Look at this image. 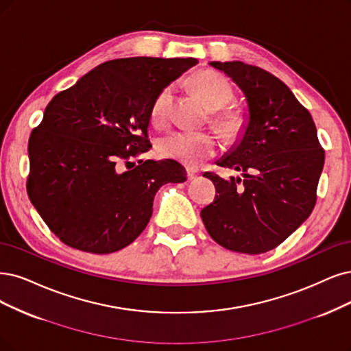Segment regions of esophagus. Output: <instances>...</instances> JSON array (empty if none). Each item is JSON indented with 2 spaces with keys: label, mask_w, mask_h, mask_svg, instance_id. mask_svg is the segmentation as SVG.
I'll return each instance as SVG.
<instances>
[{
  "label": "esophagus",
  "mask_w": 351,
  "mask_h": 351,
  "mask_svg": "<svg viewBox=\"0 0 351 351\" xmlns=\"http://www.w3.org/2000/svg\"><path fill=\"white\" fill-rule=\"evenodd\" d=\"M198 175H199V172L195 171V169H192V167H188V169H186V178H188L189 180L198 178Z\"/></svg>",
  "instance_id": "obj_1"
}]
</instances>
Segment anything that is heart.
Instances as JSON below:
<instances>
[{
    "label": "heart",
    "mask_w": 351,
    "mask_h": 351,
    "mask_svg": "<svg viewBox=\"0 0 351 351\" xmlns=\"http://www.w3.org/2000/svg\"><path fill=\"white\" fill-rule=\"evenodd\" d=\"M192 86L206 107L213 111L219 110L211 119L218 132L228 138L239 136L244 125V119L239 110L224 108L234 97V90L227 77L214 71H201L193 75ZM171 98L172 86L163 88L154 98L150 110L153 124L160 125L166 121ZM156 152L163 159L197 166L217 154L218 140L211 133H191L178 130L162 136L156 143Z\"/></svg>",
    "instance_id": "b5f03b06"
}]
</instances>
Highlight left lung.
<instances>
[{"mask_svg":"<svg viewBox=\"0 0 351 351\" xmlns=\"http://www.w3.org/2000/svg\"><path fill=\"white\" fill-rule=\"evenodd\" d=\"M210 64L243 90L249 124L239 145L217 162L243 172V179L205 172L217 193L201 218L223 247L266 253L313 213L326 153L313 117L279 77L239 60Z\"/></svg>","mask_w":351,"mask_h":351,"instance_id":"1","label":"left lung"}]
</instances>
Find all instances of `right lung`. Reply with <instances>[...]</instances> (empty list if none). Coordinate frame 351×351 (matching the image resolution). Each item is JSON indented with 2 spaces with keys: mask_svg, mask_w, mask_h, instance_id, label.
<instances>
[{
  "mask_svg": "<svg viewBox=\"0 0 351 351\" xmlns=\"http://www.w3.org/2000/svg\"><path fill=\"white\" fill-rule=\"evenodd\" d=\"M197 63L108 60L47 104L29 138L27 193L62 243L94 254L119 252L146 228L158 189L185 182V167L176 160L130 159L152 147L154 98Z\"/></svg>",
  "mask_w": 351,
  "mask_h": 351,
  "instance_id": "add662e5",
  "label": "right lung"
}]
</instances>
